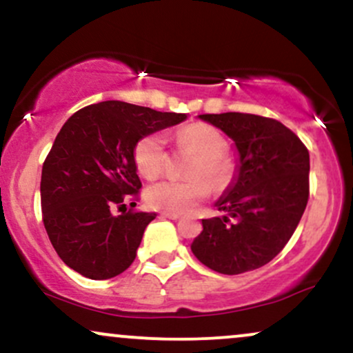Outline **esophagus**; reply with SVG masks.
<instances>
[{"mask_svg":"<svg viewBox=\"0 0 353 353\" xmlns=\"http://www.w3.org/2000/svg\"><path fill=\"white\" fill-rule=\"evenodd\" d=\"M161 218H168V219H180L181 214H176V213H167V211H163L161 213Z\"/></svg>","mask_w":353,"mask_h":353,"instance_id":"1","label":"esophagus"}]
</instances>
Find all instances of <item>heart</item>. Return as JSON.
I'll return each mask as SVG.
<instances>
[{
  "label": "heart",
  "mask_w": 353,
  "mask_h": 353,
  "mask_svg": "<svg viewBox=\"0 0 353 353\" xmlns=\"http://www.w3.org/2000/svg\"><path fill=\"white\" fill-rule=\"evenodd\" d=\"M176 143L181 150L196 155L188 170L190 180H161L147 188L145 198L155 210L167 213H186L200 205L214 192H225L233 183L236 167L226 155L228 140L218 128L208 123H190L176 132ZM167 161L165 140L160 134L142 137L134 147L137 172L147 180L161 175Z\"/></svg>",
  "instance_id": "1"
}]
</instances>
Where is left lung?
Returning <instances> with one entry per match:
<instances>
[{
  "mask_svg": "<svg viewBox=\"0 0 353 353\" xmlns=\"http://www.w3.org/2000/svg\"><path fill=\"white\" fill-rule=\"evenodd\" d=\"M239 152V173L218 210L203 219L193 254L219 274H243L284 250L309 201V150L291 128L254 114H203Z\"/></svg>",
  "mask_w": 353,
  "mask_h": 353,
  "instance_id": "1",
  "label": "left lung"
}]
</instances>
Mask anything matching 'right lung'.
Listing matches in <instances>:
<instances>
[{
	"label": "right lung",
	"instance_id": "1",
	"mask_svg": "<svg viewBox=\"0 0 353 353\" xmlns=\"http://www.w3.org/2000/svg\"><path fill=\"white\" fill-rule=\"evenodd\" d=\"M185 119L105 101L77 110L62 125L43 165L41 210L49 241L70 269L89 279H110L134 263L145 228L157 216L134 208L142 188L134 147ZM127 201H132L128 210Z\"/></svg>",
	"mask_w": 353,
	"mask_h": 353
}]
</instances>
